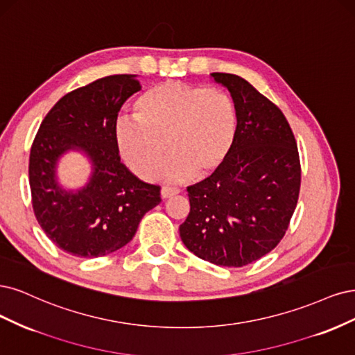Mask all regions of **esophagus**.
<instances>
[{"label":"esophagus","mask_w":355,"mask_h":355,"mask_svg":"<svg viewBox=\"0 0 355 355\" xmlns=\"http://www.w3.org/2000/svg\"><path fill=\"white\" fill-rule=\"evenodd\" d=\"M177 193H178L177 189H173V187H162V189H161V198H162V199L173 198V196H175Z\"/></svg>","instance_id":"1"}]
</instances>
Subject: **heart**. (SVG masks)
<instances>
[{
    "label": "heart",
    "instance_id": "heart-1",
    "mask_svg": "<svg viewBox=\"0 0 355 355\" xmlns=\"http://www.w3.org/2000/svg\"><path fill=\"white\" fill-rule=\"evenodd\" d=\"M134 118L118 122L115 139L123 162L147 181L161 173L168 152L174 156L171 180L215 175L230 157L239 128L230 96L181 81L147 88L134 103Z\"/></svg>",
    "mask_w": 355,
    "mask_h": 355
}]
</instances>
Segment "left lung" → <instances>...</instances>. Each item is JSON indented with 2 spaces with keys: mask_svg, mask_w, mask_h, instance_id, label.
I'll return each mask as SVG.
<instances>
[{
  "mask_svg": "<svg viewBox=\"0 0 355 355\" xmlns=\"http://www.w3.org/2000/svg\"><path fill=\"white\" fill-rule=\"evenodd\" d=\"M239 115L236 143L225 165L187 187L190 212L182 243L221 267H243L276 248L288 230L301 186L293 132L282 110L233 73H211Z\"/></svg>",
  "mask_w": 355,
  "mask_h": 355,
  "instance_id": "8db88e82",
  "label": "left lung"
}]
</instances>
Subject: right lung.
I'll return each mask as SVG.
<instances>
[{"label":"right lung","instance_id":"add662e5","mask_svg":"<svg viewBox=\"0 0 355 355\" xmlns=\"http://www.w3.org/2000/svg\"><path fill=\"white\" fill-rule=\"evenodd\" d=\"M141 89L137 75H110L63 96L44 118L31 147L29 186L37 220L64 252L97 258L123 248L161 187L137 178L121 162L115 128L127 98ZM67 151L92 164L86 186L66 191L56 165Z\"/></svg>","mask_w":355,"mask_h":355}]
</instances>
